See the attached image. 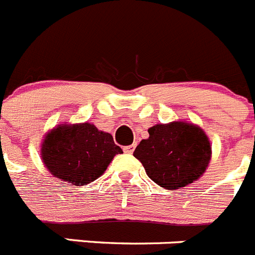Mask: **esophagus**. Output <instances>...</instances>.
I'll return each mask as SVG.
<instances>
[{
	"instance_id": "34e87169",
	"label": "esophagus",
	"mask_w": 255,
	"mask_h": 255,
	"mask_svg": "<svg viewBox=\"0 0 255 255\" xmlns=\"http://www.w3.org/2000/svg\"><path fill=\"white\" fill-rule=\"evenodd\" d=\"M134 149H136V143H132V145L125 146V147H123V151L127 152V154H132V152L134 151Z\"/></svg>"
}]
</instances>
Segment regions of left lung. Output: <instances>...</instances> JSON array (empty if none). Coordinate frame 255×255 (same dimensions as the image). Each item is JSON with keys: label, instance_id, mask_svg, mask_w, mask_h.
Returning <instances> with one entry per match:
<instances>
[{"label": "left lung", "instance_id": "obj_1", "mask_svg": "<svg viewBox=\"0 0 255 255\" xmlns=\"http://www.w3.org/2000/svg\"><path fill=\"white\" fill-rule=\"evenodd\" d=\"M149 138L134 150L147 176L164 189H178L198 180L210 160V143L200 128L173 122L149 129Z\"/></svg>", "mask_w": 255, "mask_h": 255}]
</instances>
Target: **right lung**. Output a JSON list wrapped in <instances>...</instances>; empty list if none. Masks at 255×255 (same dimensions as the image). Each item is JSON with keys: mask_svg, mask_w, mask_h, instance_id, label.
Segmentation results:
<instances>
[{"mask_svg": "<svg viewBox=\"0 0 255 255\" xmlns=\"http://www.w3.org/2000/svg\"><path fill=\"white\" fill-rule=\"evenodd\" d=\"M42 159L51 173L69 185L83 186L105 172L114 155L122 154L113 136L94 125L61 126L46 136Z\"/></svg>", "mask_w": 255, "mask_h": 255, "instance_id": "1", "label": "right lung"}]
</instances>
